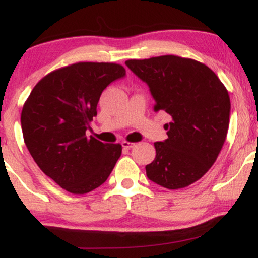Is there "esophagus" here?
<instances>
[{"label": "esophagus", "instance_id": "esophagus-1", "mask_svg": "<svg viewBox=\"0 0 258 258\" xmlns=\"http://www.w3.org/2000/svg\"><path fill=\"white\" fill-rule=\"evenodd\" d=\"M121 146H122L123 148H126V149H131V148H133L136 146L135 143H132V142H127V141H123L122 143H121Z\"/></svg>", "mask_w": 258, "mask_h": 258}]
</instances>
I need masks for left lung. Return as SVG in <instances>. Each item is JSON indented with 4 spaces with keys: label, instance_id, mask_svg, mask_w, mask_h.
Segmentation results:
<instances>
[{
    "label": "left lung",
    "instance_id": "1",
    "mask_svg": "<svg viewBox=\"0 0 258 258\" xmlns=\"http://www.w3.org/2000/svg\"><path fill=\"white\" fill-rule=\"evenodd\" d=\"M126 65L149 86L154 110L172 121L168 138L154 143L156 156L147 176L167 189L199 180L215 164L227 138L230 99L218 76L205 64L178 55L130 59Z\"/></svg>",
    "mask_w": 258,
    "mask_h": 258
}]
</instances>
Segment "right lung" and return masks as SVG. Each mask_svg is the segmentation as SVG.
<instances>
[{
  "label": "right lung",
  "mask_w": 258,
  "mask_h": 258,
  "mask_svg": "<svg viewBox=\"0 0 258 258\" xmlns=\"http://www.w3.org/2000/svg\"><path fill=\"white\" fill-rule=\"evenodd\" d=\"M126 70L115 63L81 61L49 73L23 106L26 148L42 172L73 194L94 190L108 179L121 144L86 136L97 115L100 94Z\"/></svg>",
  "instance_id": "right-lung-1"
}]
</instances>
